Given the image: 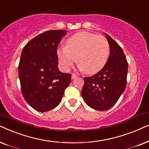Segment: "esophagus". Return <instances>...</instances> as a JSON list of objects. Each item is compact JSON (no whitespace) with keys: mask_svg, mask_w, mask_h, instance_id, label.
Segmentation results:
<instances>
[{"mask_svg":"<svg viewBox=\"0 0 149 149\" xmlns=\"http://www.w3.org/2000/svg\"><path fill=\"white\" fill-rule=\"evenodd\" d=\"M77 77H78V75L76 74V73H72V75H71V78L72 79L76 78Z\"/></svg>","mask_w":149,"mask_h":149,"instance_id":"obj_1","label":"esophagus"}]
</instances>
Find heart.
<instances>
[{
  "label": "heart",
  "instance_id": "1",
  "mask_svg": "<svg viewBox=\"0 0 149 149\" xmlns=\"http://www.w3.org/2000/svg\"><path fill=\"white\" fill-rule=\"evenodd\" d=\"M110 53V45L106 37L86 31L73 35L66 46L57 49V56L62 68L68 71L78 58L80 68L88 74L97 73L105 66Z\"/></svg>",
  "mask_w": 149,
  "mask_h": 149
}]
</instances>
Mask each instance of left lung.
Listing matches in <instances>:
<instances>
[{"mask_svg": "<svg viewBox=\"0 0 149 149\" xmlns=\"http://www.w3.org/2000/svg\"><path fill=\"white\" fill-rule=\"evenodd\" d=\"M110 45V56L102 70L84 77L82 95L86 104L95 110L112 108L125 90L128 63L123 51L110 36L106 34Z\"/></svg>", "mask_w": 149, "mask_h": 149, "instance_id": "left-lung-1", "label": "left lung"}]
</instances>
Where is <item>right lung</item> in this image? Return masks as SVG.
<instances>
[{
  "label": "right lung",
  "instance_id": "1",
  "mask_svg": "<svg viewBox=\"0 0 149 149\" xmlns=\"http://www.w3.org/2000/svg\"><path fill=\"white\" fill-rule=\"evenodd\" d=\"M67 33L45 31L29 41L22 52L18 65L22 94L39 112L58 106L71 82V73H61L58 69L57 48Z\"/></svg>",
  "mask_w": 149,
  "mask_h": 149
}]
</instances>
